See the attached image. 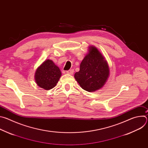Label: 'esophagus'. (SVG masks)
Listing matches in <instances>:
<instances>
[{"mask_svg":"<svg viewBox=\"0 0 148 148\" xmlns=\"http://www.w3.org/2000/svg\"><path fill=\"white\" fill-rule=\"evenodd\" d=\"M67 74H70V75H72V74H73V73H74V70L73 69H71V70H68V71H67Z\"/></svg>","mask_w":148,"mask_h":148,"instance_id":"34e87169","label":"esophagus"}]
</instances>
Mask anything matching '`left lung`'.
<instances>
[{"instance_id":"8db88e82","label":"left lung","mask_w":148,"mask_h":148,"mask_svg":"<svg viewBox=\"0 0 148 148\" xmlns=\"http://www.w3.org/2000/svg\"><path fill=\"white\" fill-rule=\"evenodd\" d=\"M110 75V68L107 60L96 47H88V51L82 60L79 71L74 78L80 87L88 92L102 88Z\"/></svg>"}]
</instances>
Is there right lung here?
Returning <instances> with one entry per match:
<instances>
[{
    "mask_svg": "<svg viewBox=\"0 0 148 148\" xmlns=\"http://www.w3.org/2000/svg\"><path fill=\"white\" fill-rule=\"evenodd\" d=\"M61 76V72L58 66L51 60L47 59L37 67L34 74L37 85L45 90L54 88Z\"/></svg>",
    "mask_w": 148,
    "mask_h": 148,
    "instance_id": "obj_1",
    "label": "right lung"
}]
</instances>
